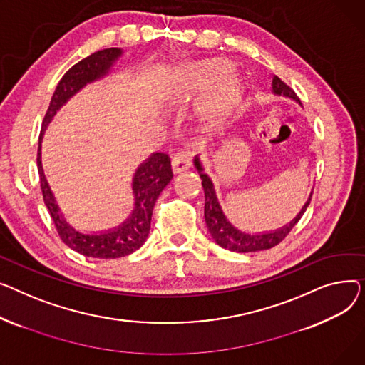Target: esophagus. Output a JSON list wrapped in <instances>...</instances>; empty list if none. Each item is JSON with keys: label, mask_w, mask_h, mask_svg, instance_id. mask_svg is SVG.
I'll return each mask as SVG.
<instances>
[{"label": "esophagus", "mask_w": 365, "mask_h": 365, "mask_svg": "<svg viewBox=\"0 0 365 365\" xmlns=\"http://www.w3.org/2000/svg\"><path fill=\"white\" fill-rule=\"evenodd\" d=\"M191 166V153L190 152H178L173 160H170V168L174 174H180L187 170Z\"/></svg>", "instance_id": "obj_1"}]
</instances>
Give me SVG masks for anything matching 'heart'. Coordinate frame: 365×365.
<instances>
[{
    "instance_id": "b5f03b06",
    "label": "heart",
    "mask_w": 365,
    "mask_h": 365,
    "mask_svg": "<svg viewBox=\"0 0 365 365\" xmlns=\"http://www.w3.org/2000/svg\"><path fill=\"white\" fill-rule=\"evenodd\" d=\"M235 64L227 58H209L187 68L182 72V88L188 93H200L216 85L206 93L200 104V115L209 128L222 126L246 97V83L237 75H230Z\"/></svg>"
}]
</instances>
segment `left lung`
<instances>
[{
  "label": "left lung",
  "mask_w": 365,
  "mask_h": 365,
  "mask_svg": "<svg viewBox=\"0 0 365 365\" xmlns=\"http://www.w3.org/2000/svg\"><path fill=\"white\" fill-rule=\"evenodd\" d=\"M272 91L278 96L290 97L301 104L296 93L278 76H274V79H272ZM195 166L199 170V175L202 178V185L205 190V221H206L207 230L213 237V240H215L221 247L232 250V252H239V253L258 252V250L271 249V247L277 246L278 243H282L287 237V234L292 231V228L297 224V221L302 218L307 207L309 206L311 197H312V192H311L308 202L305 203L302 210L297 213V217L290 224L284 225L283 228L271 231V232H264V234H247V232L237 230L234 225H231L230 221L227 220V217L224 215L221 205L217 199L215 190H213V184H212L209 175L203 173L202 163L197 156L195 159Z\"/></svg>",
  "instance_id": "left-lung-1"
}]
</instances>
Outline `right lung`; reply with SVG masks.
I'll return each instance as SVG.
<instances>
[{
	"label": "right lung",
	"instance_id": "add662e5",
	"mask_svg": "<svg viewBox=\"0 0 365 365\" xmlns=\"http://www.w3.org/2000/svg\"><path fill=\"white\" fill-rule=\"evenodd\" d=\"M120 56V48H106L82 58L64 73L51 97L44 120H42V130L39 134L36 155L42 197H44V203L48 207L60 239L72 250L83 256H88V258L98 259L122 258V256L130 255L143 246L150 231V222H152L156 199L159 197L162 190L168 185L170 178H173L170 159L165 153H155L138 166L133 180L135 207L130 218L122 225L107 232L83 234L69 225V222L60 213L53 191L46 180L44 169H42L41 141L42 135L46 133V128L56 116L60 107L81 88H83L85 85L109 73L112 64Z\"/></svg>",
	"mask_w": 365,
	"mask_h": 365
}]
</instances>
